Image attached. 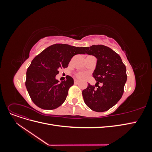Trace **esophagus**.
I'll use <instances>...</instances> for the list:
<instances>
[{
    "label": "esophagus",
    "instance_id": "1",
    "mask_svg": "<svg viewBox=\"0 0 152 152\" xmlns=\"http://www.w3.org/2000/svg\"><path fill=\"white\" fill-rule=\"evenodd\" d=\"M74 83L75 84H79V80H74Z\"/></svg>",
    "mask_w": 152,
    "mask_h": 152
}]
</instances>
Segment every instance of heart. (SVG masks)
I'll use <instances>...</instances> for the list:
<instances>
[{
    "label": "heart",
    "mask_w": 152,
    "mask_h": 152,
    "mask_svg": "<svg viewBox=\"0 0 152 152\" xmlns=\"http://www.w3.org/2000/svg\"><path fill=\"white\" fill-rule=\"evenodd\" d=\"M76 75H77V78H79V79H84V78H85L86 77L87 74H86V73H85L79 72V73H77Z\"/></svg>",
    "instance_id": "b5f03b06"
}]
</instances>
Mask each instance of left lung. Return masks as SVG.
<instances>
[{
    "label": "left lung",
    "mask_w": 152,
    "mask_h": 152,
    "mask_svg": "<svg viewBox=\"0 0 152 152\" xmlns=\"http://www.w3.org/2000/svg\"><path fill=\"white\" fill-rule=\"evenodd\" d=\"M82 49L84 54L93 55L97 59L93 73L96 83L95 86L88 84L82 91L84 102L93 111H107L122 98L127 81L126 66L121 56L105 45H93ZM99 83L101 84L100 86Z\"/></svg>",
    "instance_id": "obj_1"
}]
</instances>
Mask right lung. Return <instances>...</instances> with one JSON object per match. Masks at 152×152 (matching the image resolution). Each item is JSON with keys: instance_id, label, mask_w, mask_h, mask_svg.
Returning a JSON list of instances; mask_svg holds the SVG:
<instances>
[{"instance_id": "1", "label": "right lung", "mask_w": 152, "mask_h": 152, "mask_svg": "<svg viewBox=\"0 0 152 152\" xmlns=\"http://www.w3.org/2000/svg\"><path fill=\"white\" fill-rule=\"evenodd\" d=\"M84 54L82 47L56 44L44 49L32 60L26 71L25 86L30 98L37 107L53 110L65 102L73 79L59 82L56 79L59 70L66 68L73 56Z\"/></svg>"}]
</instances>
